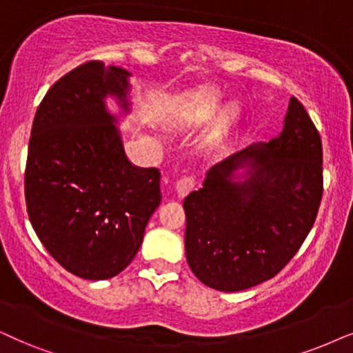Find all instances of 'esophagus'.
Returning a JSON list of instances; mask_svg holds the SVG:
<instances>
[{"label": "esophagus", "instance_id": "34e87169", "mask_svg": "<svg viewBox=\"0 0 353 353\" xmlns=\"http://www.w3.org/2000/svg\"><path fill=\"white\" fill-rule=\"evenodd\" d=\"M194 185H196V181H194L193 176H190V175L181 176L180 180L176 181V193H178V196H181V198H183V196H186L191 190H193Z\"/></svg>", "mask_w": 353, "mask_h": 353}]
</instances>
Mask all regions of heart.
I'll return each instance as SVG.
<instances>
[{
	"instance_id": "obj_1",
	"label": "heart",
	"mask_w": 353,
	"mask_h": 353,
	"mask_svg": "<svg viewBox=\"0 0 353 353\" xmlns=\"http://www.w3.org/2000/svg\"><path fill=\"white\" fill-rule=\"evenodd\" d=\"M222 95L214 87H199L194 92L190 94V97L185 100L180 110L176 112L175 120H173V126L178 130H188V128H194L203 125V123L209 121L210 118L216 115V112L221 107ZM238 115H240V107L236 103L227 105L219 115L217 121L214 123L212 130H210L205 144L216 145L221 143L228 134L233 123L236 121Z\"/></svg>"
}]
</instances>
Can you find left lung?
I'll use <instances>...</instances> for the list:
<instances>
[{
    "mask_svg": "<svg viewBox=\"0 0 353 353\" xmlns=\"http://www.w3.org/2000/svg\"><path fill=\"white\" fill-rule=\"evenodd\" d=\"M243 166L245 178L235 182ZM321 198V136L292 97L281 134L216 163L203 188L183 201L191 271L221 292L269 281L303 245Z\"/></svg>",
    "mask_w": 353,
    "mask_h": 353,
    "instance_id": "left-lung-1",
    "label": "left lung"
}]
</instances>
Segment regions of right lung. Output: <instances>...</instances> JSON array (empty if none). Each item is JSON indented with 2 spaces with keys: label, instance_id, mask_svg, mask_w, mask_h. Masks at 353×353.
<instances>
[{
  "label": "right lung",
  "instance_id": "add662e5",
  "mask_svg": "<svg viewBox=\"0 0 353 353\" xmlns=\"http://www.w3.org/2000/svg\"><path fill=\"white\" fill-rule=\"evenodd\" d=\"M123 68L87 61L50 87L30 131L26 204L30 223L66 271L89 281L120 274L159 208V168L128 160L108 95L128 112Z\"/></svg>",
  "mask_w": 353,
  "mask_h": 353
}]
</instances>
